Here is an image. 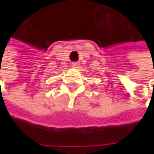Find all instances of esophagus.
I'll use <instances>...</instances> for the list:
<instances>
[{
  "label": "esophagus",
  "instance_id": "34e87169",
  "mask_svg": "<svg viewBox=\"0 0 154 154\" xmlns=\"http://www.w3.org/2000/svg\"><path fill=\"white\" fill-rule=\"evenodd\" d=\"M79 66H80L79 62H73V63H72V67L74 68H77Z\"/></svg>",
  "mask_w": 154,
  "mask_h": 154
}]
</instances>
